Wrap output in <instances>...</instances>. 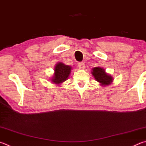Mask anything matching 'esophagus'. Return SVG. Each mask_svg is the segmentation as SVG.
<instances>
[{
  "label": "esophagus",
  "mask_w": 146,
  "mask_h": 146,
  "mask_svg": "<svg viewBox=\"0 0 146 146\" xmlns=\"http://www.w3.org/2000/svg\"><path fill=\"white\" fill-rule=\"evenodd\" d=\"M78 67L79 68V69L80 70H83L85 68V64L84 62H78Z\"/></svg>",
  "instance_id": "esophagus-1"
}]
</instances>
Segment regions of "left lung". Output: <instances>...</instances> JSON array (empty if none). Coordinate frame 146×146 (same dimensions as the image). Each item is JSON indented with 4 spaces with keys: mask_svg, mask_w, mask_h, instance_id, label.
Segmentation results:
<instances>
[{
    "mask_svg": "<svg viewBox=\"0 0 146 146\" xmlns=\"http://www.w3.org/2000/svg\"><path fill=\"white\" fill-rule=\"evenodd\" d=\"M91 73L101 86H108L112 83L113 78L112 76L106 72L105 69L101 67H95L92 69Z\"/></svg>",
    "mask_w": 146,
    "mask_h": 146,
    "instance_id": "1",
    "label": "left lung"
}]
</instances>
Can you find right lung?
Instances as JSON below:
<instances>
[{"label":"right lung","mask_w":146,"mask_h":146,"mask_svg":"<svg viewBox=\"0 0 146 146\" xmlns=\"http://www.w3.org/2000/svg\"><path fill=\"white\" fill-rule=\"evenodd\" d=\"M72 67L62 62H57L54 67V73L50 80L55 86H61L63 82L67 80L70 76Z\"/></svg>","instance_id":"right-lung-1"}]
</instances>
